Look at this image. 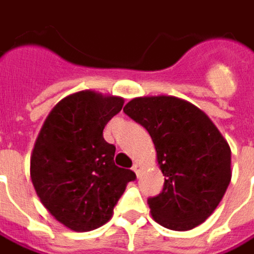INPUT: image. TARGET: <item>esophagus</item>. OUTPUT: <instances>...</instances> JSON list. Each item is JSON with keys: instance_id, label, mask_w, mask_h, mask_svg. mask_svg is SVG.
<instances>
[{"instance_id": "34e87169", "label": "esophagus", "mask_w": 254, "mask_h": 254, "mask_svg": "<svg viewBox=\"0 0 254 254\" xmlns=\"http://www.w3.org/2000/svg\"><path fill=\"white\" fill-rule=\"evenodd\" d=\"M132 169L136 173V176H139V175H140V171H142V166H140V163H135Z\"/></svg>"}]
</instances>
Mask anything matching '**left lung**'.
I'll return each mask as SVG.
<instances>
[{
	"instance_id": "obj_1",
	"label": "left lung",
	"mask_w": 254,
	"mask_h": 254,
	"mask_svg": "<svg viewBox=\"0 0 254 254\" xmlns=\"http://www.w3.org/2000/svg\"><path fill=\"white\" fill-rule=\"evenodd\" d=\"M124 112L149 132L165 176L162 192L148 199L155 222L190 230L215 212L232 179L227 140L202 109L168 95L129 101Z\"/></svg>"
}]
</instances>
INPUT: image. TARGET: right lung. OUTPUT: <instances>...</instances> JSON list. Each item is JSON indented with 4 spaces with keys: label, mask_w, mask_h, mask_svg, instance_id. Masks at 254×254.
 <instances>
[{
    "label": "right lung",
    "mask_w": 254,
    "mask_h": 254,
    "mask_svg": "<svg viewBox=\"0 0 254 254\" xmlns=\"http://www.w3.org/2000/svg\"><path fill=\"white\" fill-rule=\"evenodd\" d=\"M124 98L79 91L52 108L31 155V181L41 203L73 232L98 229L135 181L118 168L115 146L104 139L105 125L121 112Z\"/></svg>",
    "instance_id": "add662e5"
}]
</instances>
